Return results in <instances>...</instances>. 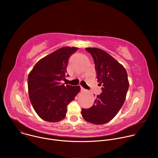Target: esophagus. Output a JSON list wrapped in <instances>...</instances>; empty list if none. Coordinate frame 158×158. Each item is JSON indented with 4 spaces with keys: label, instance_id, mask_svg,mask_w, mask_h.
<instances>
[{
    "label": "esophagus",
    "instance_id": "1",
    "mask_svg": "<svg viewBox=\"0 0 158 158\" xmlns=\"http://www.w3.org/2000/svg\"><path fill=\"white\" fill-rule=\"evenodd\" d=\"M81 91H85V89L83 88L82 87H81Z\"/></svg>",
    "mask_w": 158,
    "mask_h": 158
}]
</instances>
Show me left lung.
Returning a JSON list of instances; mask_svg holds the SVG:
<instances>
[{"label": "left lung", "mask_w": 158, "mask_h": 158, "mask_svg": "<svg viewBox=\"0 0 158 158\" xmlns=\"http://www.w3.org/2000/svg\"><path fill=\"white\" fill-rule=\"evenodd\" d=\"M85 49L93 57L102 92L91 107L82 109L81 114L87 122L101 125L113 119L124 104L129 85L127 74L124 66L106 51L95 48Z\"/></svg>", "instance_id": "8db88e82"}]
</instances>
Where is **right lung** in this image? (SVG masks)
I'll return each instance as SVG.
<instances>
[{"instance_id":"add662e5","label":"right lung","mask_w":158,"mask_h":158,"mask_svg":"<svg viewBox=\"0 0 158 158\" xmlns=\"http://www.w3.org/2000/svg\"><path fill=\"white\" fill-rule=\"evenodd\" d=\"M77 48L65 46L40 59L27 79L31 102L43 120L57 123L65 118L67 107L80 92L79 85L62 84L65 80L69 56Z\"/></svg>"}]
</instances>
